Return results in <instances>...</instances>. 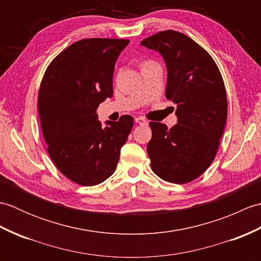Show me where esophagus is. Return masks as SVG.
Masks as SVG:
<instances>
[{
	"instance_id": "esophagus-1",
	"label": "esophagus",
	"mask_w": 261,
	"mask_h": 261,
	"mask_svg": "<svg viewBox=\"0 0 261 261\" xmlns=\"http://www.w3.org/2000/svg\"><path fill=\"white\" fill-rule=\"evenodd\" d=\"M136 122L138 124H140V125H146L148 122L143 119V118H136Z\"/></svg>"
}]
</instances>
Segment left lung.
<instances>
[{"instance_id": "left-lung-1", "label": "left lung", "mask_w": 261, "mask_h": 261, "mask_svg": "<svg viewBox=\"0 0 261 261\" xmlns=\"http://www.w3.org/2000/svg\"><path fill=\"white\" fill-rule=\"evenodd\" d=\"M141 46L162 55L167 67L166 97L177 105V123L170 129L149 123L151 169L166 181L190 182L212 164L223 135L228 104L222 76L210 54L184 33L158 32Z\"/></svg>"}]
</instances>
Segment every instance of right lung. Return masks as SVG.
I'll list each match as a JSON object with an SVG mask.
<instances>
[{
    "label": "right lung",
    "mask_w": 261,
    "mask_h": 261,
    "mask_svg": "<svg viewBox=\"0 0 261 261\" xmlns=\"http://www.w3.org/2000/svg\"><path fill=\"white\" fill-rule=\"evenodd\" d=\"M130 40L91 38L74 42L48 66L38 111L48 153L68 179L83 186L112 175L134 118L122 115L103 127L96 110L113 95L114 66Z\"/></svg>",
    "instance_id": "right-lung-1"
}]
</instances>
